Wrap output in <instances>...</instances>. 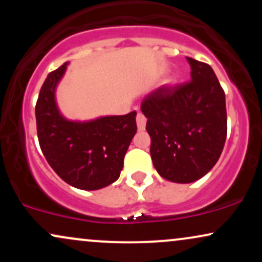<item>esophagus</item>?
I'll return each mask as SVG.
<instances>
[{"label": "esophagus", "instance_id": "34e87169", "mask_svg": "<svg viewBox=\"0 0 262 262\" xmlns=\"http://www.w3.org/2000/svg\"><path fill=\"white\" fill-rule=\"evenodd\" d=\"M145 124H146V118L144 117L143 113H138L137 116V125L139 130H144L145 129Z\"/></svg>", "mask_w": 262, "mask_h": 262}]
</instances>
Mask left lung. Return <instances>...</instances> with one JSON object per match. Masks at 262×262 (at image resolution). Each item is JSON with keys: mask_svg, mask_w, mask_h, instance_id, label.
Returning <instances> with one entry per match:
<instances>
[{"mask_svg": "<svg viewBox=\"0 0 262 262\" xmlns=\"http://www.w3.org/2000/svg\"><path fill=\"white\" fill-rule=\"evenodd\" d=\"M191 81L159 87L144 97L150 155L159 175L176 183L208 173L227 139L225 93L208 64L187 58Z\"/></svg>", "mask_w": 262, "mask_h": 262, "instance_id": "1", "label": "left lung"}]
</instances>
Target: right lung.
I'll return each mask as SVG.
<instances>
[{
  "label": "right lung",
  "mask_w": 262,
  "mask_h": 262,
  "mask_svg": "<svg viewBox=\"0 0 262 262\" xmlns=\"http://www.w3.org/2000/svg\"><path fill=\"white\" fill-rule=\"evenodd\" d=\"M69 62L48 75L35 106L41 151L52 169L73 187L95 191L118 180L124 155L137 133V112L69 121L60 113L55 91Z\"/></svg>",
  "instance_id": "obj_1"
}]
</instances>
